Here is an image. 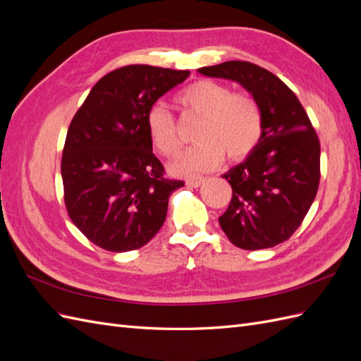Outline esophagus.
<instances>
[{
    "mask_svg": "<svg viewBox=\"0 0 361 361\" xmlns=\"http://www.w3.org/2000/svg\"><path fill=\"white\" fill-rule=\"evenodd\" d=\"M203 182H204V178H202V176H194V178L187 179V185L191 188H199Z\"/></svg>",
    "mask_w": 361,
    "mask_h": 361,
    "instance_id": "esophagus-1",
    "label": "esophagus"
}]
</instances>
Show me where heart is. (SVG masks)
I'll use <instances>...</instances> for the list:
<instances>
[{
	"label": "heart",
	"mask_w": 361,
	"mask_h": 361,
	"mask_svg": "<svg viewBox=\"0 0 361 361\" xmlns=\"http://www.w3.org/2000/svg\"><path fill=\"white\" fill-rule=\"evenodd\" d=\"M178 101L185 110L200 117L194 138L197 143L185 149L170 170L179 176L209 171L223 161L247 157L262 135V113L253 97L233 93L228 85L202 80L183 89ZM152 145L164 157L179 149L180 140L174 117L162 104L149 108L146 116Z\"/></svg>",
	"instance_id": "1"
}]
</instances>
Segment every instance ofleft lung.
<instances>
[{
    "mask_svg": "<svg viewBox=\"0 0 361 361\" xmlns=\"http://www.w3.org/2000/svg\"><path fill=\"white\" fill-rule=\"evenodd\" d=\"M241 84L262 113V135L247 158L223 178L232 200L218 218L231 243L244 250L274 247L302 223L319 187L321 146L298 97L269 71L226 61L197 71Z\"/></svg>",
    "mask_w": 361,
    "mask_h": 361,
    "instance_id": "left-lung-1",
    "label": "left lung"
}]
</instances>
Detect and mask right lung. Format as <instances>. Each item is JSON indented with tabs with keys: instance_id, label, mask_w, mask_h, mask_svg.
I'll return each instance as SVG.
<instances>
[{
	"instance_id": "right-lung-1",
	"label": "right lung",
	"mask_w": 361,
	"mask_h": 361,
	"mask_svg": "<svg viewBox=\"0 0 361 361\" xmlns=\"http://www.w3.org/2000/svg\"><path fill=\"white\" fill-rule=\"evenodd\" d=\"M190 71L130 64L97 81L68 129L61 158L64 203L85 238L113 253L146 245L183 187L164 178L146 116Z\"/></svg>"
}]
</instances>
